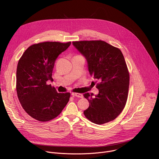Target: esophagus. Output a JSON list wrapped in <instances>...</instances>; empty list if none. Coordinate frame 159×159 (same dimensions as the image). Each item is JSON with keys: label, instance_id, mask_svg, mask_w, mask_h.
Segmentation results:
<instances>
[{"label": "esophagus", "instance_id": "34e87169", "mask_svg": "<svg viewBox=\"0 0 159 159\" xmlns=\"http://www.w3.org/2000/svg\"><path fill=\"white\" fill-rule=\"evenodd\" d=\"M72 95L73 97H77V98H83V95L82 94H80V93H72Z\"/></svg>", "mask_w": 159, "mask_h": 159}]
</instances>
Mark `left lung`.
Segmentation results:
<instances>
[{
	"label": "left lung",
	"instance_id": "obj_1",
	"mask_svg": "<svg viewBox=\"0 0 159 159\" xmlns=\"http://www.w3.org/2000/svg\"><path fill=\"white\" fill-rule=\"evenodd\" d=\"M74 47L87 60L99 93L84 94L89 107L84 111L91 122L102 125L114 120L124 109L128 93L129 75L121 50L103 41H74Z\"/></svg>",
	"mask_w": 159,
	"mask_h": 159
}]
</instances>
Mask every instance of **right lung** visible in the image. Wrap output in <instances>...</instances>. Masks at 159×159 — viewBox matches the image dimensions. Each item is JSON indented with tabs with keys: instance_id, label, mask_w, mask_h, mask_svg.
<instances>
[{
	"instance_id": "right-lung-1",
	"label": "right lung",
	"mask_w": 159,
	"mask_h": 159,
	"mask_svg": "<svg viewBox=\"0 0 159 159\" xmlns=\"http://www.w3.org/2000/svg\"><path fill=\"white\" fill-rule=\"evenodd\" d=\"M71 42H43L30 46L19 60L16 90L22 107L34 119L44 122L58 116L70 94L58 93L48 80H53L55 61Z\"/></svg>"
}]
</instances>
